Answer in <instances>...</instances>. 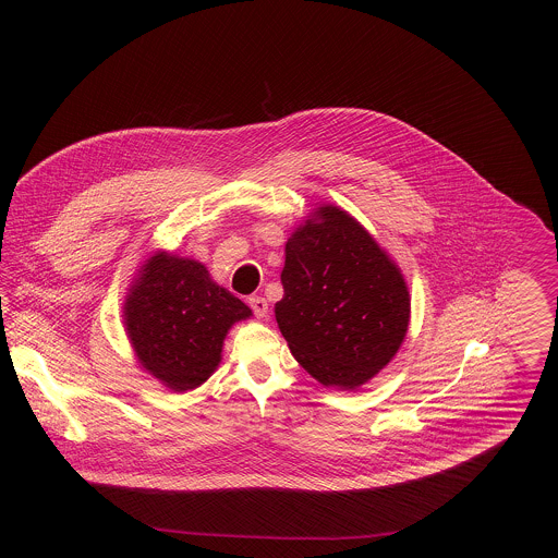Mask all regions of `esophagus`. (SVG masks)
Masks as SVG:
<instances>
[{"mask_svg":"<svg viewBox=\"0 0 558 558\" xmlns=\"http://www.w3.org/2000/svg\"><path fill=\"white\" fill-rule=\"evenodd\" d=\"M248 305H251V310H253V314H255L257 318H266L267 301L264 299V296H259V294H253V296H248Z\"/></svg>","mask_w":558,"mask_h":558,"instance_id":"esophagus-1","label":"esophagus"}]
</instances>
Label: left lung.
<instances>
[{
	"label": "left lung",
	"instance_id": "1",
	"mask_svg": "<svg viewBox=\"0 0 558 558\" xmlns=\"http://www.w3.org/2000/svg\"><path fill=\"white\" fill-rule=\"evenodd\" d=\"M276 319L294 360L326 387L355 389L398 353L410 294L387 253L326 205L289 242Z\"/></svg>",
	"mask_w": 558,
	"mask_h": 558
}]
</instances>
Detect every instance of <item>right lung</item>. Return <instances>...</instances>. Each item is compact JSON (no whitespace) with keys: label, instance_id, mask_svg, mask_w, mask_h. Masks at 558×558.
I'll use <instances>...</instances> for the list:
<instances>
[{"label":"right lung","instance_id":"obj_1","mask_svg":"<svg viewBox=\"0 0 558 558\" xmlns=\"http://www.w3.org/2000/svg\"><path fill=\"white\" fill-rule=\"evenodd\" d=\"M251 310L194 259L159 253L142 267L125 301V326L140 364L173 391L205 383L221 360L230 326Z\"/></svg>","mask_w":558,"mask_h":558}]
</instances>
